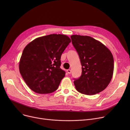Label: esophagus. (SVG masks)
Returning a JSON list of instances; mask_svg holds the SVG:
<instances>
[{"instance_id": "34e87169", "label": "esophagus", "mask_w": 130, "mask_h": 130, "mask_svg": "<svg viewBox=\"0 0 130 130\" xmlns=\"http://www.w3.org/2000/svg\"><path fill=\"white\" fill-rule=\"evenodd\" d=\"M67 72L70 74L72 72H71V70H67Z\"/></svg>"}]
</instances>
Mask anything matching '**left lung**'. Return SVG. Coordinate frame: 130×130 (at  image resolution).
I'll use <instances>...</instances> for the list:
<instances>
[{"label": "left lung", "instance_id": "left-lung-1", "mask_svg": "<svg viewBox=\"0 0 130 130\" xmlns=\"http://www.w3.org/2000/svg\"><path fill=\"white\" fill-rule=\"evenodd\" d=\"M71 37L82 66L81 76L74 82L76 90L90 95L103 91L113 74L112 53L104 44L90 36L74 35Z\"/></svg>", "mask_w": 130, "mask_h": 130}]
</instances>
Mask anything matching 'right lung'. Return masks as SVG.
Wrapping results in <instances>:
<instances>
[{"mask_svg":"<svg viewBox=\"0 0 130 130\" xmlns=\"http://www.w3.org/2000/svg\"><path fill=\"white\" fill-rule=\"evenodd\" d=\"M61 34H51L33 40L23 50L19 69L30 89L38 94L55 91L65 76L60 68L61 55L71 43Z\"/></svg>","mask_w":130,"mask_h":130,"instance_id":"add662e5","label":"right lung"}]
</instances>
